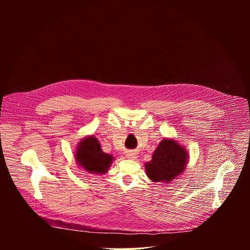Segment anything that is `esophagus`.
Here are the masks:
<instances>
[{
    "mask_svg": "<svg viewBox=\"0 0 250 250\" xmlns=\"http://www.w3.org/2000/svg\"><path fill=\"white\" fill-rule=\"evenodd\" d=\"M126 157H127L128 159L134 160V159H136V157H137V153L134 152V151H129V152L126 153Z\"/></svg>",
    "mask_w": 250,
    "mask_h": 250,
    "instance_id": "obj_1",
    "label": "esophagus"
}]
</instances>
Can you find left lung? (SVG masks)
Returning a JSON list of instances; mask_svg holds the SVG:
<instances>
[{
  "mask_svg": "<svg viewBox=\"0 0 250 250\" xmlns=\"http://www.w3.org/2000/svg\"><path fill=\"white\" fill-rule=\"evenodd\" d=\"M188 159L185 147L172 138H163L152 159L145 164L146 175L152 182L168 184L184 172Z\"/></svg>",
  "mask_w": 250,
  "mask_h": 250,
  "instance_id": "1",
  "label": "left lung"
}]
</instances>
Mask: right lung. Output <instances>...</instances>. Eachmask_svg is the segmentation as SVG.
Returning <instances> with one entry per match:
<instances>
[{
  "mask_svg": "<svg viewBox=\"0 0 250 250\" xmlns=\"http://www.w3.org/2000/svg\"><path fill=\"white\" fill-rule=\"evenodd\" d=\"M75 159L77 164L90 174H104L110 169L114 156L104 153L99 140L90 135L84 137L77 146L75 151Z\"/></svg>",
  "mask_w": 250,
  "mask_h": 250,
  "instance_id": "add662e5",
  "label": "right lung"
}]
</instances>
